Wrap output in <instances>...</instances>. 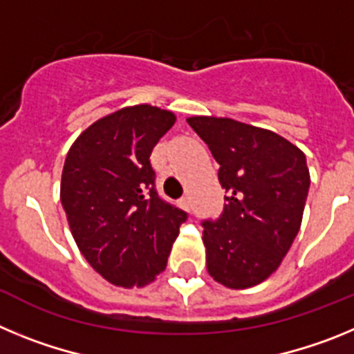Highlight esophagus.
I'll list each match as a JSON object with an SVG mask.
<instances>
[{"mask_svg":"<svg viewBox=\"0 0 354 354\" xmlns=\"http://www.w3.org/2000/svg\"><path fill=\"white\" fill-rule=\"evenodd\" d=\"M179 205L184 211H189V198H187V196H183V198L179 200Z\"/></svg>","mask_w":354,"mask_h":354,"instance_id":"34e87169","label":"esophagus"}]
</instances>
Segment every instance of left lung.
Segmentation results:
<instances>
[{"instance_id":"1","label":"left lung","mask_w":354,"mask_h":354,"mask_svg":"<svg viewBox=\"0 0 354 354\" xmlns=\"http://www.w3.org/2000/svg\"><path fill=\"white\" fill-rule=\"evenodd\" d=\"M187 124L220 165L227 192L223 214L204 221L205 264L212 280L248 289L282 264L301 227L310 187L305 154L270 129L225 117H189Z\"/></svg>"}]
</instances>
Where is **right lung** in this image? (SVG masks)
<instances>
[{
  "label": "right lung",
  "mask_w": 354,
  "mask_h": 354,
  "mask_svg": "<svg viewBox=\"0 0 354 354\" xmlns=\"http://www.w3.org/2000/svg\"><path fill=\"white\" fill-rule=\"evenodd\" d=\"M175 120L158 106H126L86 127L65 158L60 200L72 237L117 287L154 282L186 221V212L158 196L149 161Z\"/></svg>",
  "instance_id": "right-lung-1"
}]
</instances>
